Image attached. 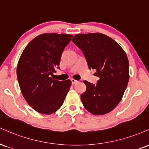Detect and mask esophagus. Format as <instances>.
Wrapping results in <instances>:
<instances>
[{
	"instance_id": "34e87169",
	"label": "esophagus",
	"mask_w": 149,
	"mask_h": 149,
	"mask_svg": "<svg viewBox=\"0 0 149 149\" xmlns=\"http://www.w3.org/2000/svg\"><path fill=\"white\" fill-rule=\"evenodd\" d=\"M71 83H72V85H74V84H76V82H78V80L73 79V78H72V79H71Z\"/></svg>"
}]
</instances>
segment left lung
I'll return each instance as SVG.
<instances>
[{
    "label": "left lung",
    "instance_id": "1",
    "mask_svg": "<svg viewBox=\"0 0 149 149\" xmlns=\"http://www.w3.org/2000/svg\"><path fill=\"white\" fill-rule=\"evenodd\" d=\"M72 42L85 55L89 69L96 70V84L84 81L87 89L82 103L95 115L108 113L121 101L129 80V62L123 48L101 33L78 34Z\"/></svg>",
    "mask_w": 149,
    "mask_h": 149
}]
</instances>
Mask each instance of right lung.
<instances>
[{
  "mask_svg": "<svg viewBox=\"0 0 149 149\" xmlns=\"http://www.w3.org/2000/svg\"><path fill=\"white\" fill-rule=\"evenodd\" d=\"M72 37L67 34H42L27 45L19 58L17 74L21 93L39 113L56 112L69 92L71 80L59 81L51 76L60 69L62 52Z\"/></svg>",
  "mask_w": 149,
  "mask_h": 149,
  "instance_id": "1",
  "label": "right lung"
}]
</instances>
